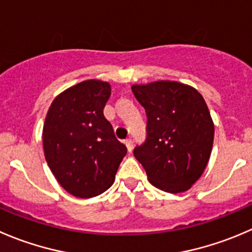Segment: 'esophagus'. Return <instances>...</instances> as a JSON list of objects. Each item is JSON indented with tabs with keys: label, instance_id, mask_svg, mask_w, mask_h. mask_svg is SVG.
I'll list each match as a JSON object with an SVG mask.
<instances>
[{
	"label": "esophagus",
	"instance_id": "1",
	"mask_svg": "<svg viewBox=\"0 0 252 252\" xmlns=\"http://www.w3.org/2000/svg\"><path fill=\"white\" fill-rule=\"evenodd\" d=\"M124 143H126V149H128L129 153H131V150H133V141H131V139H126Z\"/></svg>",
	"mask_w": 252,
	"mask_h": 252
}]
</instances>
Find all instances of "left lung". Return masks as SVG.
<instances>
[{
    "label": "left lung",
    "mask_w": 252,
    "mask_h": 252,
    "mask_svg": "<svg viewBox=\"0 0 252 252\" xmlns=\"http://www.w3.org/2000/svg\"><path fill=\"white\" fill-rule=\"evenodd\" d=\"M131 91L148 117L146 140L134 156L156 188L187 191L202 176L213 148L214 124L206 101L196 89L176 81L133 85Z\"/></svg>",
    "instance_id": "8db88e82"
}]
</instances>
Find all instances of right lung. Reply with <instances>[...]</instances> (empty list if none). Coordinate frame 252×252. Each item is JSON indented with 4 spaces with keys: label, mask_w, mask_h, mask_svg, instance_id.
I'll use <instances>...</instances> for the list:
<instances>
[{
    "label": "right lung",
    "mask_w": 252,
    "mask_h": 252,
    "mask_svg": "<svg viewBox=\"0 0 252 252\" xmlns=\"http://www.w3.org/2000/svg\"><path fill=\"white\" fill-rule=\"evenodd\" d=\"M109 96L108 82L87 80L61 92L46 113L45 160L61 187L79 198L107 191L126 154L103 116Z\"/></svg>",
    "instance_id": "add662e5"
}]
</instances>
